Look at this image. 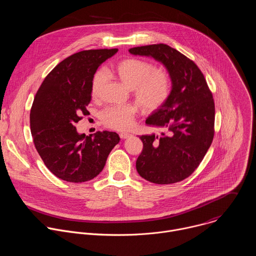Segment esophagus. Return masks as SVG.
<instances>
[{
  "label": "esophagus",
  "mask_w": 256,
  "mask_h": 256,
  "mask_svg": "<svg viewBox=\"0 0 256 256\" xmlns=\"http://www.w3.org/2000/svg\"><path fill=\"white\" fill-rule=\"evenodd\" d=\"M130 136V134H128V132H120V136L122 138H128Z\"/></svg>",
  "instance_id": "1"
}]
</instances>
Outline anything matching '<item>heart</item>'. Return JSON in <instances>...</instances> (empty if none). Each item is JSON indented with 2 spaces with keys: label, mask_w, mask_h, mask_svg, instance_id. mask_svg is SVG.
I'll list each match as a JSON object with an SVG mask.
<instances>
[{
  "label": "heart",
  "mask_w": 256,
  "mask_h": 256,
  "mask_svg": "<svg viewBox=\"0 0 256 256\" xmlns=\"http://www.w3.org/2000/svg\"><path fill=\"white\" fill-rule=\"evenodd\" d=\"M114 74L130 89L138 103L146 112H154L160 108L168 99L171 89V79L163 68H154L150 62L128 58L116 64ZM105 81L102 70L96 72L93 77L91 94L98 97ZM136 114V107L132 104L110 105L104 108L100 118L104 126L114 130H126L132 122Z\"/></svg>",
  "instance_id": "obj_1"
}]
</instances>
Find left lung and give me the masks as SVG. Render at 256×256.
<instances>
[{"mask_svg": "<svg viewBox=\"0 0 256 256\" xmlns=\"http://www.w3.org/2000/svg\"><path fill=\"white\" fill-rule=\"evenodd\" d=\"M128 52L162 62L172 82L167 101L146 120L161 134L140 136L142 151L136 159V171L156 184H175L194 173L212 142V94L194 62L175 48L159 44Z\"/></svg>", "mask_w": 256, "mask_h": 256, "instance_id": "left-lung-1", "label": "left lung"}]
</instances>
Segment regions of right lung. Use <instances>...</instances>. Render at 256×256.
I'll use <instances>...</instances> for the list:
<instances>
[{"label": "right lung", "mask_w": 256, "mask_h": 256, "mask_svg": "<svg viewBox=\"0 0 256 256\" xmlns=\"http://www.w3.org/2000/svg\"><path fill=\"white\" fill-rule=\"evenodd\" d=\"M118 50H89L68 56L52 68L34 97L30 110L34 146L48 170L64 181L79 184L96 177L120 140L107 130L86 136L75 126L89 114L98 66Z\"/></svg>", "instance_id": "1"}]
</instances>
